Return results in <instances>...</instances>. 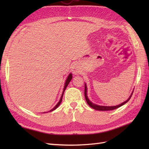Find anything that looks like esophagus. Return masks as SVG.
<instances>
[{"mask_svg":"<svg viewBox=\"0 0 149 149\" xmlns=\"http://www.w3.org/2000/svg\"><path fill=\"white\" fill-rule=\"evenodd\" d=\"M79 73V70L77 67H74V70H73V74L75 75H77Z\"/></svg>","mask_w":149,"mask_h":149,"instance_id":"1","label":"esophagus"}]
</instances>
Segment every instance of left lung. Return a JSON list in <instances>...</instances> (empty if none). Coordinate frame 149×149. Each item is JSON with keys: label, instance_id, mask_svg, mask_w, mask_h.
Returning <instances> with one entry per match:
<instances>
[{"label": "left lung", "instance_id": "1", "mask_svg": "<svg viewBox=\"0 0 149 149\" xmlns=\"http://www.w3.org/2000/svg\"><path fill=\"white\" fill-rule=\"evenodd\" d=\"M132 93H133V91H132L131 95H130V97H129L128 98V99L125 101V102H122V104H119V105H117V106H99V105H97V104H93L91 102V101H90L89 99L88 98V96H87V86H86V84H84V95H85V99H86V102L88 103V105H89L90 107H92L93 109H95V110H99V111H110V110H113V109H115L116 108H118V107H120V106H123V104H125V103H127L128 101L130 100L131 97L132 96Z\"/></svg>", "mask_w": 149, "mask_h": 149}]
</instances>
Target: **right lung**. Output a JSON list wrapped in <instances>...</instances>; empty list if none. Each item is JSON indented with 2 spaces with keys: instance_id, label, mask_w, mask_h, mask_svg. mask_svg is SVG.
Returning a JSON list of instances; mask_svg holds the SVG:
<instances>
[{
  "instance_id": "add662e5",
  "label": "right lung",
  "mask_w": 149,
  "mask_h": 149,
  "mask_svg": "<svg viewBox=\"0 0 149 149\" xmlns=\"http://www.w3.org/2000/svg\"><path fill=\"white\" fill-rule=\"evenodd\" d=\"M72 74H69V75L68 76V77H67V79H66V81H65V86H64V88H63V93H62V95H61V99H60V100H59V101L58 102V103L56 104V105L55 106V107H54V108H52L51 110H50L49 112H51V111H54V110H55L57 107H58V106L60 105V104H61V101H62V99H63V94H64V92H65V90H66V87H67V86L68 85V84H69V83L70 82V81L72 80Z\"/></svg>"
}]
</instances>
